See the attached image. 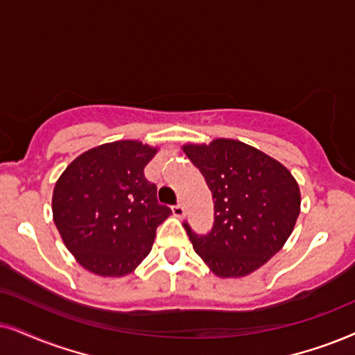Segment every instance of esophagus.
Here are the masks:
<instances>
[{
	"label": "esophagus",
	"instance_id": "1",
	"mask_svg": "<svg viewBox=\"0 0 355 355\" xmlns=\"http://www.w3.org/2000/svg\"><path fill=\"white\" fill-rule=\"evenodd\" d=\"M172 213H173V216H177V218H183L185 216V208H183V205H175V206H172Z\"/></svg>",
	"mask_w": 355,
	"mask_h": 355
}]
</instances>
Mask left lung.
Masks as SVG:
<instances>
[{"mask_svg": "<svg viewBox=\"0 0 355 355\" xmlns=\"http://www.w3.org/2000/svg\"><path fill=\"white\" fill-rule=\"evenodd\" d=\"M213 193L214 223L196 234L195 252L218 277H245L284 248L300 214L297 180L280 162L234 139L183 146Z\"/></svg>", "mask_w": 355, "mask_h": 355, "instance_id": "8db88e82", "label": "left lung"}]
</instances>
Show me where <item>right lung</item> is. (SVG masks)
<instances>
[{
  "mask_svg": "<svg viewBox=\"0 0 355 355\" xmlns=\"http://www.w3.org/2000/svg\"><path fill=\"white\" fill-rule=\"evenodd\" d=\"M155 152L139 141L110 142L83 152L57 180L53 223L87 270L123 277L150 252L157 227L172 213L144 177Z\"/></svg>",
  "mask_w": 355,
  "mask_h": 355,
  "instance_id": "add662e5",
  "label": "right lung"
}]
</instances>
